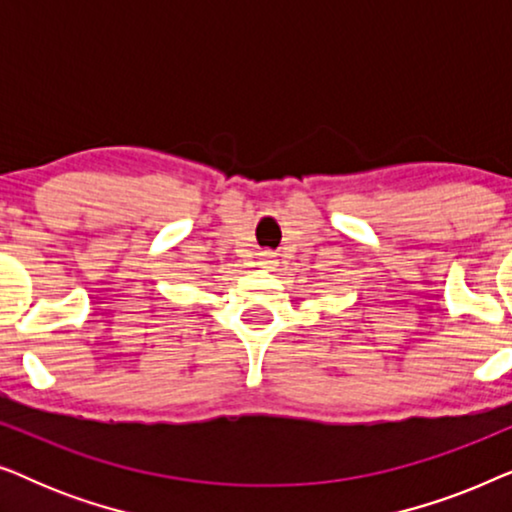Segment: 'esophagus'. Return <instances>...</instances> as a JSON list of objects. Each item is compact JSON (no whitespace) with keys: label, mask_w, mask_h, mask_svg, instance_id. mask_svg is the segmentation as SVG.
Wrapping results in <instances>:
<instances>
[{"label":"esophagus","mask_w":512,"mask_h":512,"mask_svg":"<svg viewBox=\"0 0 512 512\" xmlns=\"http://www.w3.org/2000/svg\"><path fill=\"white\" fill-rule=\"evenodd\" d=\"M261 261L265 268H270V265H275V254H270V251H265V254L261 256Z\"/></svg>","instance_id":"1"}]
</instances>
